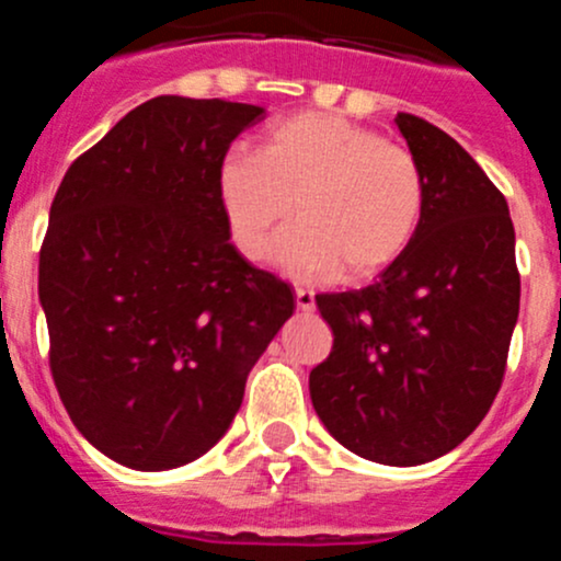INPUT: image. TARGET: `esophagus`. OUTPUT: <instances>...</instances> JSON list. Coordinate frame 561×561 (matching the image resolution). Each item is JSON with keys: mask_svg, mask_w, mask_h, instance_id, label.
<instances>
[{"mask_svg": "<svg viewBox=\"0 0 561 561\" xmlns=\"http://www.w3.org/2000/svg\"><path fill=\"white\" fill-rule=\"evenodd\" d=\"M294 297H297V308L302 310V313L316 310V294L310 291V288H297V291H294Z\"/></svg>", "mask_w": 561, "mask_h": 561, "instance_id": "1", "label": "esophagus"}]
</instances>
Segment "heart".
Instances as JSON below:
<instances>
[{"mask_svg": "<svg viewBox=\"0 0 561 561\" xmlns=\"http://www.w3.org/2000/svg\"><path fill=\"white\" fill-rule=\"evenodd\" d=\"M218 183L229 232L245 259L267 253L270 234L294 205L299 224L275 245V259L294 278L337 267L348 280L380 273L408 251L426 210L415 153L329 113L273 126L259 153L232 151Z\"/></svg>", "mask_w": 561, "mask_h": 561, "instance_id": "heart-1", "label": "heart"}]
</instances>
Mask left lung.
<instances>
[{"instance_id":"obj_1","label":"left lung","mask_w":561,"mask_h":561,"mask_svg":"<svg viewBox=\"0 0 561 561\" xmlns=\"http://www.w3.org/2000/svg\"><path fill=\"white\" fill-rule=\"evenodd\" d=\"M426 178L419 234L378 280L319 294L334 343L310 373L332 437L369 461L413 467L459 446L505 378L522 278L507 202L454 137L397 113Z\"/></svg>"}]
</instances>
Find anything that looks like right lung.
<instances>
[{
    "label": "right lung",
    "mask_w": 561,
    "mask_h": 561,
    "mask_svg": "<svg viewBox=\"0 0 561 561\" xmlns=\"http://www.w3.org/2000/svg\"><path fill=\"white\" fill-rule=\"evenodd\" d=\"M264 107L156 96L69 164L39 248L56 391L118 465L210 451L294 313L288 283L229 242L221 161Z\"/></svg>",
    "instance_id": "add662e5"
}]
</instances>
